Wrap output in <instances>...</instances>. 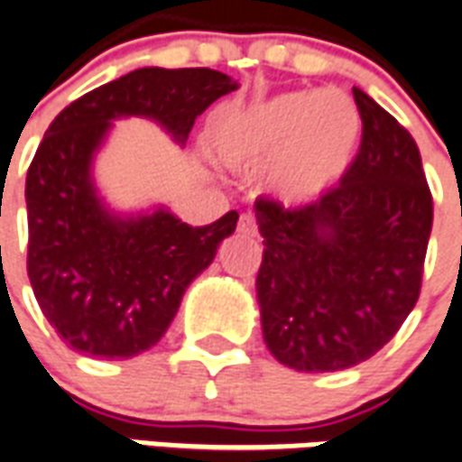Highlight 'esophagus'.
Listing matches in <instances>:
<instances>
[{"instance_id":"34e87169","label":"esophagus","mask_w":462,"mask_h":462,"mask_svg":"<svg viewBox=\"0 0 462 462\" xmlns=\"http://www.w3.org/2000/svg\"><path fill=\"white\" fill-rule=\"evenodd\" d=\"M238 234L244 236H255L258 234V226H255V218L251 214H244V217L238 218Z\"/></svg>"}]
</instances>
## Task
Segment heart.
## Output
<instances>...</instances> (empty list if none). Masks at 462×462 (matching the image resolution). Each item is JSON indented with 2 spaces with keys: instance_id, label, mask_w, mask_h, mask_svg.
I'll use <instances>...</instances> for the list:
<instances>
[{
  "instance_id": "b5f03b06",
  "label": "heart",
  "mask_w": 462,
  "mask_h": 462,
  "mask_svg": "<svg viewBox=\"0 0 462 462\" xmlns=\"http://www.w3.org/2000/svg\"><path fill=\"white\" fill-rule=\"evenodd\" d=\"M208 150L236 171L268 170V189L285 204H310L337 187L362 143V116L339 90H292L218 113Z\"/></svg>"
}]
</instances>
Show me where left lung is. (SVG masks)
I'll use <instances>...</instances> for the list:
<instances>
[{"label": "left lung", "mask_w": 462, "mask_h": 462, "mask_svg": "<svg viewBox=\"0 0 462 462\" xmlns=\"http://www.w3.org/2000/svg\"><path fill=\"white\" fill-rule=\"evenodd\" d=\"M362 147L337 189L300 208L255 201V278L265 346L295 372L366 362L399 332L420 292L433 199L416 140L362 88Z\"/></svg>", "instance_id": "obj_1"}]
</instances>
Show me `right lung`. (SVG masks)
<instances>
[{"mask_svg": "<svg viewBox=\"0 0 462 462\" xmlns=\"http://www.w3.org/2000/svg\"><path fill=\"white\" fill-rule=\"evenodd\" d=\"M236 88L221 70L147 66L73 100L49 125L26 174V271L43 318L70 349L130 359L157 345L238 221L228 211L189 226L164 204L110 207L96 160L116 123L152 120L181 147L194 120Z\"/></svg>", "mask_w": 462, "mask_h": 462, "instance_id": "right-lung-1", "label": "right lung"}]
</instances>
